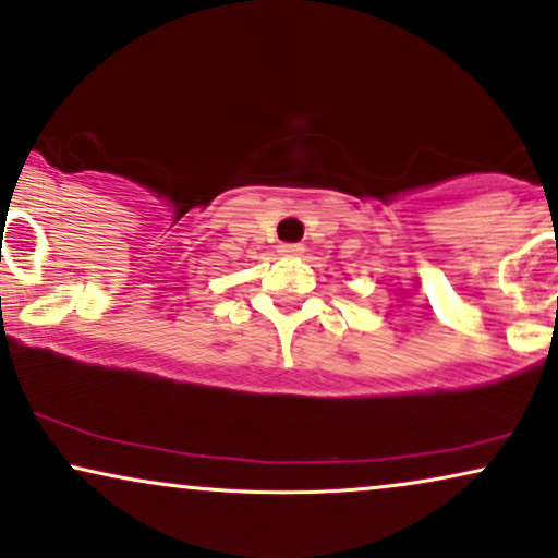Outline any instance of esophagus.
Wrapping results in <instances>:
<instances>
[{"mask_svg": "<svg viewBox=\"0 0 558 558\" xmlns=\"http://www.w3.org/2000/svg\"><path fill=\"white\" fill-rule=\"evenodd\" d=\"M302 251H305V247L298 243H281L279 245V256H284V258H298V256H302Z\"/></svg>", "mask_w": 558, "mask_h": 558, "instance_id": "obj_1", "label": "esophagus"}]
</instances>
